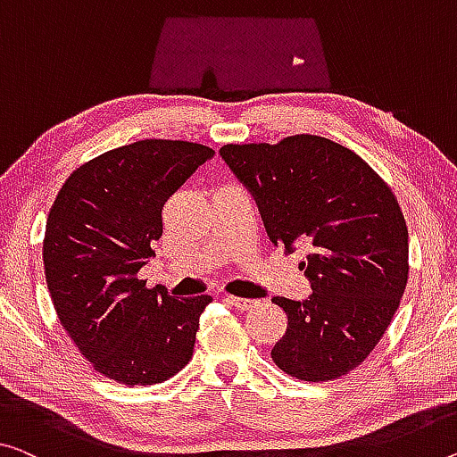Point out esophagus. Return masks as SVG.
<instances>
[{"label": "esophagus", "mask_w": 457, "mask_h": 457, "mask_svg": "<svg viewBox=\"0 0 457 457\" xmlns=\"http://www.w3.org/2000/svg\"><path fill=\"white\" fill-rule=\"evenodd\" d=\"M224 300H227L230 306H235V308H238V311H249V308H253V306H255V302H257V300H251V298H241V296H230V294H227V296H224Z\"/></svg>", "instance_id": "esophagus-1"}]
</instances>
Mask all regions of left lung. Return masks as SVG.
I'll return each mask as SVG.
<instances>
[{"mask_svg":"<svg viewBox=\"0 0 457 457\" xmlns=\"http://www.w3.org/2000/svg\"><path fill=\"white\" fill-rule=\"evenodd\" d=\"M279 247H306V300L271 298L287 314L271 360L287 376L349 374L382 339L409 282V228L390 186L360 155L317 135L224 145Z\"/></svg>","mask_w":457,"mask_h":457,"instance_id":"obj_1","label":"left lung"}]
</instances>
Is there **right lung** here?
Segmentation results:
<instances>
[{
  "label": "right lung",
  "mask_w": 457,
  "mask_h": 457,
  "mask_svg": "<svg viewBox=\"0 0 457 457\" xmlns=\"http://www.w3.org/2000/svg\"><path fill=\"white\" fill-rule=\"evenodd\" d=\"M212 155L189 140H138L77 167L53 202L42 241L53 306L110 380L159 384L192 360L212 296L171 298L146 287L138 270L155 255L167 198Z\"/></svg>",
  "instance_id": "1"
}]
</instances>
